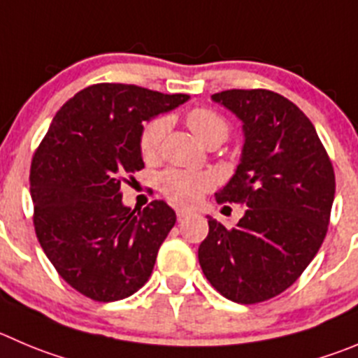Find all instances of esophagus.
<instances>
[{
  "label": "esophagus",
  "mask_w": 358,
  "mask_h": 358,
  "mask_svg": "<svg viewBox=\"0 0 358 358\" xmlns=\"http://www.w3.org/2000/svg\"><path fill=\"white\" fill-rule=\"evenodd\" d=\"M176 213H177V220H179V221H181V220H185V217L192 216V214H193L192 210H189V209H177Z\"/></svg>",
  "instance_id": "esophagus-1"
}]
</instances>
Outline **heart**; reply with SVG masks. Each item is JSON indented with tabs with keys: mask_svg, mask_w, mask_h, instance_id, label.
I'll return each mask as SVG.
<instances>
[{
	"mask_svg": "<svg viewBox=\"0 0 358 358\" xmlns=\"http://www.w3.org/2000/svg\"><path fill=\"white\" fill-rule=\"evenodd\" d=\"M186 124L202 144L210 138L224 141L228 135V124L220 114L209 108H193L186 115ZM169 130V119L156 117L145 124L141 137V151L145 159L158 156L162 142ZM213 177L206 172H186V170H169L159 177V188L172 202L192 206L196 203L206 192L213 188Z\"/></svg>",
	"mask_w": 358,
	"mask_h": 358,
	"instance_id": "b5f03b06",
	"label": "heart"
}]
</instances>
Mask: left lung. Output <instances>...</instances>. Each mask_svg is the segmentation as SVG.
Returning a JSON list of instances; mask_svg holds the SVG:
<instances>
[{"instance_id":"1","label":"left lung","mask_w":358,"mask_h":358,"mask_svg":"<svg viewBox=\"0 0 358 358\" xmlns=\"http://www.w3.org/2000/svg\"><path fill=\"white\" fill-rule=\"evenodd\" d=\"M214 103L243 122V151L217 202H243L228 230L209 216L199 262L227 299L257 304L297 281L318 253L334 202L332 163L304 112L267 90H230Z\"/></svg>"}]
</instances>
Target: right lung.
I'll return each instance as SVG.
<instances>
[{
	"label": "right lung",
	"instance_id": "obj_1",
	"mask_svg": "<svg viewBox=\"0 0 358 358\" xmlns=\"http://www.w3.org/2000/svg\"><path fill=\"white\" fill-rule=\"evenodd\" d=\"M188 100L94 84L57 110L33 156L29 193L40 246L61 278L93 301H119L144 287L176 224L163 200L142 210L124 206L121 182L144 166V122Z\"/></svg>",
	"mask_w": 358,
	"mask_h": 358
}]
</instances>
